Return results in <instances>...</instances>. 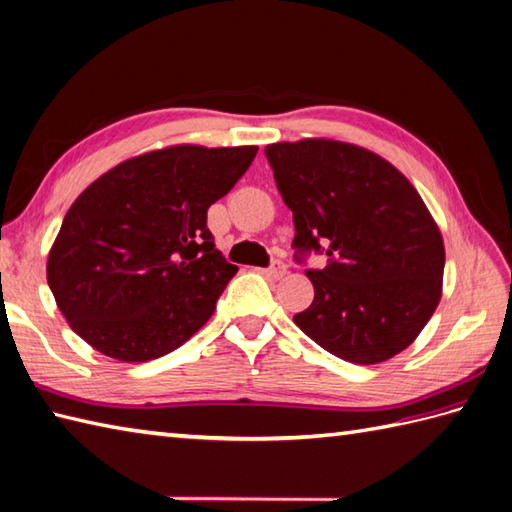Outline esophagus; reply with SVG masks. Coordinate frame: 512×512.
<instances>
[{
  "label": "esophagus",
  "mask_w": 512,
  "mask_h": 512,
  "mask_svg": "<svg viewBox=\"0 0 512 512\" xmlns=\"http://www.w3.org/2000/svg\"><path fill=\"white\" fill-rule=\"evenodd\" d=\"M263 273H265L267 278H271V280H280V278H284V273H286V265L282 263V260H273L271 267H267Z\"/></svg>",
  "instance_id": "34e87169"
}]
</instances>
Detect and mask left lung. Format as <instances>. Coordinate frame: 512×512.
<instances>
[{"label":"left lung","instance_id":"1","mask_svg":"<svg viewBox=\"0 0 512 512\" xmlns=\"http://www.w3.org/2000/svg\"><path fill=\"white\" fill-rule=\"evenodd\" d=\"M265 154L293 210L297 263L328 256L306 269L315 299L295 326L354 365L406 350L439 306L445 267L443 236L415 186L352 143L304 139Z\"/></svg>","mask_w":512,"mask_h":512}]
</instances>
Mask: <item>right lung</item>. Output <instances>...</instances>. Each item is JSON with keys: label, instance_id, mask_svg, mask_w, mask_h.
<instances>
[{"label": "right lung", "instance_id": "obj_1", "mask_svg": "<svg viewBox=\"0 0 512 512\" xmlns=\"http://www.w3.org/2000/svg\"><path fill=\"white\" fill-rule=\"evenodd\" d=\"M256 152L173 145L123 160L86 186L47 258V284L71 330L123 363L189 341L239 271L215 247L206 213Z\"/></svg>", "mask_w": 512, "mask_h": 512}]
</instances>
